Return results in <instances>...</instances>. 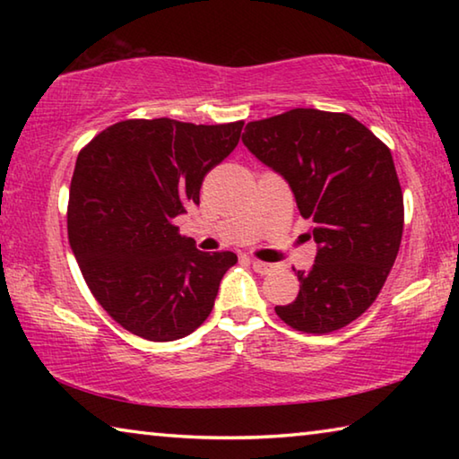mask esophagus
Masks as SVG:
<instances>
[{
    "instance_id": "34e87169",
    "label": "esophagus",
    "mask_w": 459,
    "mask_h": 459,
    "mask_svg": "<svg viewBox=\"0 0 459 459\" xmlns=\"http://www.w3.org/2000/svg\"><path fill=\"white\" fill-rule=\"evenodd\" d=\"M251 265H253V269L257 271V273H261V275H267V273H271V271L275 269L273 265H271V263H263V261H251Z\"/></svg>"
}]
</instances>
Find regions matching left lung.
Masks as SVG:
<instances>
[{"label": "left lung", "instance_id": "obj_1", "mask_svg": "<svg viewBox=\"0 0 459 459\" xmlns=\"http://www.w3.org/2000/svg\"><path fill=\"white\" fill-rule=\"evenodd\" d=\"M243 143L290 184L309 219L316 263L298 271L299 293L275 306L291 328L340 330L383 290L403 237V192L391 150L346 113L291 108L247 123Z\"/></svg>", "mask_w": 459, "mask_h": 459}]
</instances>
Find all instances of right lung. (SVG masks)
Wrapping results in <instances>:
<instances>
[{"instance_id": "add662e5", "label": "right lung", "mask_w": 459, "mask_h": 459, "mask_svg": "<svg viewBox=\"0 0 459 459\" xmlns=\"http://www.w3.org/2000/svg\"><path fill=\"white\" fill-rule=\"evenodd\" d=\"M240 129L243 121L129 119L76 158L68 243L100 307L135 336L172 342L211 316L237 255L198 251L172 221L200 204L202 180L235 150Z\"/></svg>"}]
</instances>
